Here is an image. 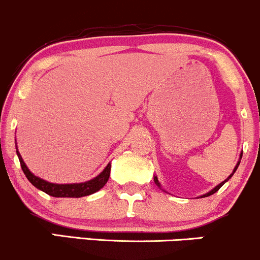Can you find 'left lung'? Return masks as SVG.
<instances>
[{
    "label": "left lung",
    "mask_w": 260,
    "mask_h": 260,
    "mask_svg": "<svg viewBox=\"0 0 260 260\" xmlns=\"http://www.w3.org/2000/svg\"><path fill=\"white\" fill-rule=\"evenodd\" d=\"M241 157H242V154H241ZM238 166H240V162H238V163H237V166H236V168H235V171H233V173H235V172H236V169H237V168H238ZM233 173H232V174H231V176H230L229 178H227V179H226V180H224V182H222V183H220V184H218L217 186H215V188H214V189H212V190H211V191H209V193H208V194H205V195H204V197H203V198H205V197H210V195H212V194H215V193H216V191L218 190V189H220V188H221V186H222V185L224 184V183H226V182H227V180H229V179H230V178H231V177L233 176ZM154 183H156V184L159 186V183H158V179H157V177H154Z\"/></svg>",
    "instance_id": "obj_1"
}]
</instances>
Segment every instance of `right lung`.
<instances>
[{"label":"right lung","mask_w":260,"mask_h":260,"mask_svg":"<svg viewBox=\"0 0 260 260\" xmlns=\"http://www.w3.org/2000/svg\"><path fill=\"white\" fill-rule=\"evenodd\" d=\"M17 154H18L20 167H22L23 172H24L25 177L28 178L29 182L36 186V188L44 191V193L55 198H81L86 197V195H91L93 193H95V191H98L99 189L103 188V186L107 184L110 176L109 163L106 167V169H104L98 177H95L94 179L88 180V182L86 183H80V184H54V183H49L46 182V180L42 179V178H38L37 176H34V174L27 168L25 163L23 162L18 151H17Z\"/></svg>","instance_id":"right-lung-1"}]
</instances>
